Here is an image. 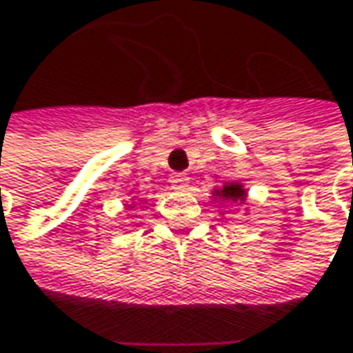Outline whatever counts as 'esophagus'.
<instances>
[{
  "instance_id": "1",
  "label": "esophagus",
  "mask_w": 353,
  "mask_h": 353,
  "mask_svg": "<svg viewBox=\"0 0 353 353\" xmlns=\"http://www.w3.org/2000/svg\"><path fill=\"white\" fill-rule=\"evenodd\" d=\"M188 183H190V176L188 174H172L170 176V185H172V190H185L188 188Z\"/></svg>"
}]
</instances>
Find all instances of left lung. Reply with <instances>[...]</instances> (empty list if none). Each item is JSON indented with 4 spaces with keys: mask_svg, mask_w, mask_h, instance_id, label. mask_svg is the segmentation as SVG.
Listing matches in <instances>:
<instances>
[{
    "mask_svg": "<svg viewBox=\"0 0 353 353\" xmlns=\"http://www.w3.org/2000/svg\"><path fill=\"white\" fill-rule=\"evenodd\" d=\"M217 197H221L223 201H245V197H247V193L243 190V185H239V183H227V185H223L221 192H217Z\"/></svg>",
    "mask_w": 353,
    "mask_h": 353,
    "instance_id": "8db88e82",
    "label": "left lung"
}]
</instances>
